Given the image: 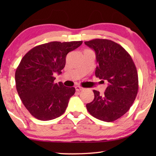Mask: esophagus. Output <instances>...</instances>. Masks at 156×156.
I'll return each instance as SVG.
<instances>
[{"label": "esophagus", "mask_w": 156, "mask_h": 156, "mask_svg": "<svg viewBox=\"0 0 156 156\" xmlns=\"http://www.w3.org/2000/svg\"><path fill=\"white\" fill-rule=\"evenodd\" d=\"M75 89H76V91H80L82 90L83 88H82V87H80V86H76L75 87Z\"/></svg>", "instance_id": "esophagus-1"}]
</instances>
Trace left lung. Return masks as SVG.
Returning <instances> with one entry per match:
<instances>
[{
    "mask_svg": "<svg viewBox=\"0 0 156 156\" xmlns=\"http://www.w3.org/2000/svg\"><path fill=\"white\" fill-rule=\"evenodd\" d=\"M84 43L95 51L98 64L96 76L108 83L103 95L93 91L94 99L87 104V109L95 118L112 122L124 115L136 99L137 69L131 55L112 40L94 39Z\"/></svg>",
    "mask_w": 156,
    "mask_h": 156,
    "instance_id": "8db88e82",
    "label": "left lung"
}]
</instances>
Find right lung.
Here are the masks:
<instances>
[{
  "mask_svg": "<svg viewBox=\"0 0 156 156\" xmlns=\"http://www.w3.org/2000/svg\"><path fill=\"white\" fill-rule=\"evenodd\" d=\"M82 41L50 42L27 52L16 71L17 91L32 116L41 121L52 120L64 114L74 87L55 83L53 74L62 73L66 56Z\"/></svg>",
  "mask_w": 156,
  "mask_h": 156,
  "instance_id": "1",
  "label": "right lung"
}]
</instances>
